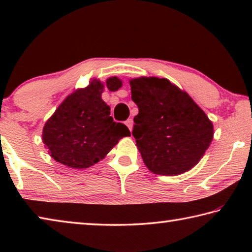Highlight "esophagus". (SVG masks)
Here are the masks:
<instances>
[{
  "mask_svg": "<svg viewBox=\"0 0 252 252\" xmlns=\"http://www.w3.org/2000/svg\"><path fill=\"white\" fill-rule=\"evenodd\" d=\"M125 124H126V126L129 128V130L131 131V129H133V125H134L133 119H127V121L125 122Z\"/></svg>",
  "mask_w": 252,
  "mask_h": 252,
  "instance_id": "1",
  "label": "esophagus"
}]
</instances>
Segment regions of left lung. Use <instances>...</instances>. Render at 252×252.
<instances>
[{"label":"left lung","instance_id":"left-lung-1","mask_svg":"<svg viewBox=\"0 0 252 252\" xmlns=\"http://www.w3.org/2000/svg\"><path fill=\"white\" fill-rule=\"evenodd\" d=\"M129 86L138 107L133 136L146 168L161 176L192 169L214 137L211 119L187 92L164 77H133Z\"/></svg>","mask_w":252,"mask_h":252}]
</instances>
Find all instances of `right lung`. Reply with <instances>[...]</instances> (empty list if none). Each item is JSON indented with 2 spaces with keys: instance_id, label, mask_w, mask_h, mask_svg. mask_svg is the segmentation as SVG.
Listing matches in <instances>:
<instances>
[{
  "instance_id": "add662e5",
  "label": "right lung",
  "mask_w": 252,
  "mask_h": 252,
  "mask_svg": "<svg viewBox=\"0 0 252 252\" xmlns=\"http://www.w3.org/2000/svg\"><path fill=\"white\" fill-rule=\"evenodd\" d=\"M117 76L106 82L90 79L86 88L75 89L57 107L42 128V143L54 160L73 169H87L103 160L130 131L114 122L110 107L101 98L104 89L117 91Z\"/></svg>"
}]
</instances>
